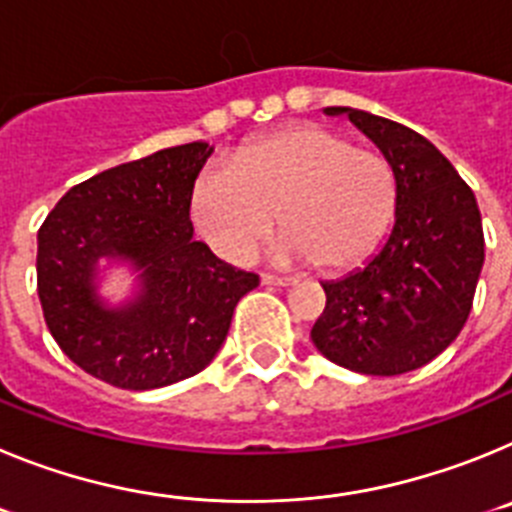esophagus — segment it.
Listing matches in <instances>:
<instances>
[{"instance_id": "34e87169", "label": "esophagus", "mask_w": 512, "mask_h": 512, "mask_svg": "<svg viewBox=\"0 0 512 512\" xmlns=\"http://www.w3.org/2000/svg\"><path fill=\"white\" fill-rule=\"evenodd\" d=\"M261 282L269 284V287H292V284H295V279L277 277V274H261Z\"/></svg>"}]
</instances>
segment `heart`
<instances>
[{"instance_id":"obj_1","label":"heart","mask_w":512,"mask_h":512,"mask_svg":"<svg viewBox=\"0 0 512 512\" xmlns=\"http://www.w3.org/2000/svg\"><path fill=\"white\" fill-rule=\"evenodd\" d=\"M395 210L390 161L333 130L295 125L241 146L189 194L194 228L217 256L246 264L279 223V256L323 271L359 266Z\"/></svg>"}]
</instances>
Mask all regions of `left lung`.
I'll use <instances>...</instances> for the list:
<instances>
[{
    "label": "left lung",
    "mask_w": 512,
    "mask_h": 512,
    "mask_svg": "<svg viewBox=\"0 0 512 512\" xmlns=\"http://www.w3.org/2000/svg\"><path fill=\"white\" fill-rule=\"evenodd\" d=\"M346 115L395 171V225L361 269L323 282L325 310L310 338L351 372L395 377L436 359L472 310L485 235L474 192L431 140L354 107Z\"/></svg>",
    "instance_id": "left-lung-1"
}]
</instances>
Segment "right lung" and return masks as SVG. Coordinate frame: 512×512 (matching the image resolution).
Returning a JSON list of instances; mask_svg holds the SVG:
<instances>
[{"mask_svg": "<svg viewBox=\"0 0 512 512\" xmlns=\"http://www.w3.org/2000/svg\"><path fill=\"white\" fill-rule=\"evenodd\" d=\"M212 146L156 151L63 194L38 230V297L61 351L122 390H156L202 372L259 277L194 241L189 194ZM102 260L136 274L130 301L98 295Z\"/></svg>", "mask_w": 512, "mask_h": 512, "instance_id": "1", "label": "right lung"}]
</instances>
